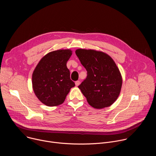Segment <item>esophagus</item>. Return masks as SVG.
I'll return each instance as SVG.
<instances>
[{"instance_id": "1", "label": "esophagus", "mask_w": 156, "mask_h": 156, "mask_svg": "<svg viewBox=\"0 0 156 156\" xmlns=\"http://www.w3.org/2000/svg\"><path fill=\"white\" fill-rule=\"evenodd\" d=\"M80 84V81H75V85H76V86H79Z\"/></svg>"}]
</instances>
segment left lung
Returning <instances> with one entry per match:
<instances>
[{"label": "left lung", "instance_id": "left-lung-1", "mask_svg": "<svg viewBox=\"0 0 156 156\" xmlns=\"http://www.w3.org/2000/svg\"><path fill=\"white\" fill-rule=\"evenodd\" d=\"M87 71L86 78L78 86L88 104L96 108L109 107L117 99L122 78L114 60L108 54L92 49L75 51Z\"/></svg>", "mask_w": 156, "mask_h": 156}]
</instances>
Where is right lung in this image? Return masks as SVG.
Masks as SVG:
<instances>
[{"instance_id": "obj_1", "label": "right lung", "mask_w": 156, "mask_h": 156, "mask_svg": "<svg viewBox=\"0 0 156 156\" xmlns=\"http://www.w3.org/2000/svg\"><path fill=\"white\" fill-rule=\"evenodd\" d=\"M72 54L70 49L51 52L36 66L32 75L33 89L38 99L46 105L62 104L70 89L75 86L66 66Z\"/></svg>"}]
</instances>
